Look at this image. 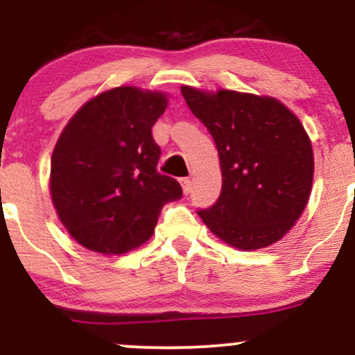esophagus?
<instances>
[{
  "label": "esophagus",
  "mask_w": 355,
  "mask_h": 355,
  "mask_svg": "<svg viewBox=\"0 0 355 355\" xmlns=\"http://www.w3.org/2000/svg\"><path fill=\"white\" fill-rule=\"evenodd\" d=\"M180 183H182V187H183V193L189 195L190 191H191V180H190V178H182Z\"/></svg>",
  "instance_id": "esophagus-1"
}]
</instances>
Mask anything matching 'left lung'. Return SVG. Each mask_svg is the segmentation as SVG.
Segmentation results:
<instances>
[{"label": "left lung", "mask_w": 355, "mask_h": 355, "mask_svg": "<svg viewBox=\"0 0 355 355\" xmlns=\"http://www.w3.org/2000/svg\"><path fill=\"white\" fill-rule=\"evenodd\" d=\"M180 89L214 138L222 168L218 200L197 214L232 247L272 245L295 225L311 197L313 152L302 123L270 96Z\"/></svg>", "instance_id": "1"}]
</instances>
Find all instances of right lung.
I'll return each mask as SVG.
<instances>
[{"mask_svg": "<svg viewBox=\"0 0 355 355\" xmlns=\"http://www.w3.org/2000/svg\"><path fill=\"white\" fill-rule=\"evenodd\" d=\"M164 93L118 87L95 96L64 126L51 155L50 191L64 229L105 255L140 247L165 203L182 198L175 178L157 170L152 126Z\"/></svg>", "mask_w": 355, "mask_h": 355, "instance_id": "1", "label": "right lung"}]
</instances>
